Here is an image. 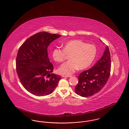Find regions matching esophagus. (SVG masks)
I'll return each instance as SVG.
<instances>
[{
  "mask_svg": "<svg viewBox=\"0 0 129 129\" xmlns=\"http://www.w3.org/2000/svg\"><path fill=\"white\" fill-rule=\"evenodd\" d=\"M62 77H71L72 76V75H62Z\"/></svg>",
  "mask_w": 129,
  "mask_h": 129,
  "instance_id": "esophagus-1",
  "label": "esophagus"
}]
</instances>
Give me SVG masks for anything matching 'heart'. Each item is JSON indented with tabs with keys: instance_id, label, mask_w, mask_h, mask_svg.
<instances>
[{
	"instance_id": "obj_1",
	"label": "heart",
	"mask_w": 129,
	"mask_h": 129,
	"mask_svg": "<svg viewBox=\"0 0 129 129\" xmlns=\"http://www.w3.org/2000/svg\"><path fill=\"white\" fill-rule=\"evenodd\" d=\"M63 49L55 48L53 50L54 60L62 62L69 55V60L64 63L59 68V72L63 74L74 73L78 69L84 70L88 67L96 58L97 49L95 45L80 40H73L63 44Z\"/></svg>"
}]
</instances>
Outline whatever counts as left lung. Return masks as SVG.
I'll use <instances>...</instances> for the list:
<instances>
[{
  "mask_svg": "<svg viewBox=\"0 0 129 129\" xmlns=\"http://www.w3.org/2000/svg\"><path fill=\"white\" fill-rule=\"evenodd\" d=\"M111 60L108 47L93 67L84 71L78 76L74 91L82 97L91 96L99 92L107 83L110 74Z\"/></svg>",
  "mask_w": 129,
  "mask_h": 129,
  "instance_id": "obj_1",
  "label": "left lung"
}]
</instances>
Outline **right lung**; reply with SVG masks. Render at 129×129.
Segmentation results:
<instances>
[{"label":"right lung","mask_w":129,"mask_h":129,"mask_svg":"<svg viewBox=\"0 0 129 129\" xmlns=\"http://www.w3.org/2000/svg\"><path fill=\"white\" fill-rule=\"evenodd\" d=\"M61 36L40 32L28 38L20 47L16 69L21 84L28 92L38 96L53 92L61 76L52 74L53 65L49 60L48 47Z\"/></svg>","instance_id":"right-lung-1"}]
</instances>
